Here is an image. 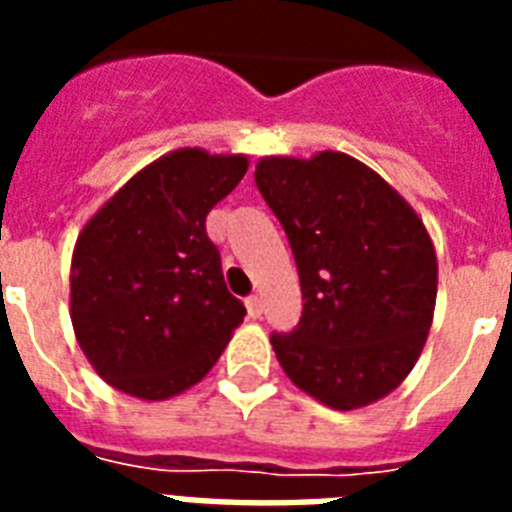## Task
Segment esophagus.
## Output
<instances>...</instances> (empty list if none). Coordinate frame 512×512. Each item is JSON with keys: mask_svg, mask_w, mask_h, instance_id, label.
Masks as SVG:
<instances>
[{"mask_svg": "<svg viewBox=\"0 0 512 512\" xmlns=\"http://www.w3.org/2000/svg\"><path fill=\"white\" fill-rule=\"evenodd\" d=\"M247 313H249V319H260V316H263V297H257V295L249 297Z\"/></svg>", "mask_w": 512, "mask_h": 512, "instance_id": "esophagus-1", "label": "esophagus"}]
</instances>
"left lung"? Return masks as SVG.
I'll list each match as a JSON object with an SVG mask.
<instances>
[{
    "label": "left lung",
    "instance_id": "obj_1",
    "mask_svg": "<svg viewBox=\"0 0 512 512\" xmlns=\"http://www.w3.org/2000/svg\"><path fill=\"white\" fill-rule=\"evenodd\" d=\"M255 183L295 252L303 319L273 335L281 369L319 404L350 412L409 377L438 292L436 247L414 207L340 151L263 156Z\"/></svg>",
    "mask_w": 512,
    "mask_h": 512
}]
</instances>
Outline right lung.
<instances>
[{
    "mask_svg": "<svg viewBox=\"0 0 512 512\" xmlns=\"http://www.w3.org/2000/svg\"><path fill=\"white\" fill-rule=\"evenodd\" d=\"M247 167L244 154L177 148L135 172L79 231L68 313L111 388L140 401L180 396L244 321L204 223Z\"/></svg>",
    "mask_w": 512,
    "mask_h": 512,
    "instance_id": "1",
    "label": "right lung"
}]
</instances>
